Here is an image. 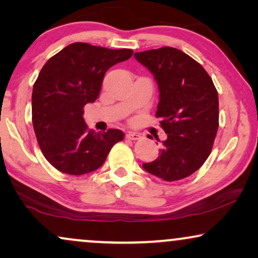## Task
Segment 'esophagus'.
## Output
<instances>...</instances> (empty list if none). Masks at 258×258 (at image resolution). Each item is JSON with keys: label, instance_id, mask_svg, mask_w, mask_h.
Masks as SVG:
<instances>
[{"label": "esophagus", "instance_id": "esophagus-1", "mask_svg": "<svg viewBox=\"0 0 258 258\" xmlns=\"http://www.w3.org/2000/svg\"><path fill=\"white\" fill-rule=\"evenodd\" d=\"M140 137H141V134H139V133L129 132L128 134H126V139H128V140H132V141L140 140Z\"/></svg>", "mask_w": 258, "mask_h": 258}]
</instances>
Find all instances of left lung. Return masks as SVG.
Instances as JSON below:
<instances>
[{
	"instance_id": "obj_1",
	"label": "left lung",
	"mask_w": 258,
	"mask_h": 258,
	"mask_svg": "<svg viewBox=\"0 0 258 258\" xmlns=\"http://www.w3.org/2000/svg\"><path fill=\"white\" fill-rule=\"evenodd\" d=\"M160 90L156 117L168 139L160 156L144 170L167 182L185 178L202 167L218 129V94L202 66L176 48L136 52ZM150 139V137H149Z\"/></svg>"
}]
</instances>
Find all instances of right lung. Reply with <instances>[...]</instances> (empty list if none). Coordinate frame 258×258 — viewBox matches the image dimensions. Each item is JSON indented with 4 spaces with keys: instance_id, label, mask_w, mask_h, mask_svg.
Returning <instances> with one entry per match:
<instances>
[{
    "instance_id": "obj_1",
    "label": "right lung",
    "mask_w": 258,
    "mask_h": 258,
    "mask_svg": "<svg viewBox=\"0 0 258 258\" xmlns=\"http://www.w3.org/2000/svg\"><path fill=\"white\" fill-rule=\"evenodd\" d=\"M133 52L76 42L41 69L31 96L34 132L45 160L58 171L77 176L95 171L123 140L118 129L90 130L83 108L97 100L107 70L129 59Z\"/></svg>"
}]
</instances>
